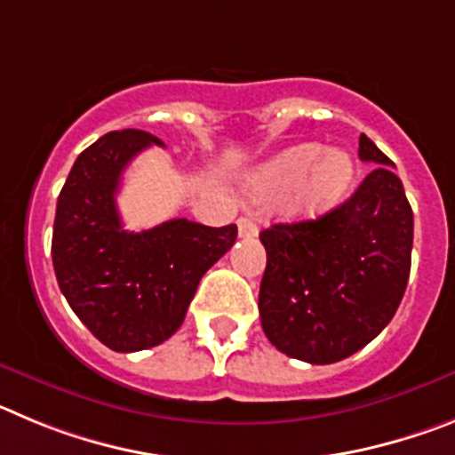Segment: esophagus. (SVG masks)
Masks as SVG:
<instances>
[{"label":"esophagus","instance_id":"1","mask_svg":"<svg viewBox=\"0 0 455 455\" xmlns=\"http://www.w3.org/2000/svg\"><path fill=\"white\" fill-rule=\"evenodd\" d=\"M236 225H239V236H243V239L257 236V223L252 219H248V216H241V219L236 220Z\"/></svg>","mask_w":455,"mask_h":455}]
</instances>
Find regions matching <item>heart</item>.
Listing matches in <instances>:
<instances>
[{
  "label": "heart",
  "instance_id": "heart-1",
  "mask_svg": "<svg viewBox=\"0 0 455 455\" xmlns=\"http://www.w3.org/2000/svg\"><path fill=\"white\" fill-rule=\"evenodd\" d=\"M353 159L344 150H325L300 143L271 156L248 175L246 198L255 204L284 201L296 216L323 214L347 193L353 180Z\"/></svg>",
  "mask_w": 455,
  "mask_h": 455
}]
</instances>
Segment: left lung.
<instances>
[{
    "label": "left lung",
    "mask_w": 455,
    "mask_h": 455,
    "mask_svg": "<svg viewBox=\"0 0 455 455\" xmlns=\"http://www.w3.org/2000/svg\"><path fill=\"white\" fill-rule=\"evenodd\" d=\"M357 155L376 168L347 203L259 235L267 248L264 335L277 351L309 364L339 363L367 347L408 287L415 219L403 184L369 136H360Z\"/></svg>",
    "instance_id": "left-lung-1"
}]
</instances>
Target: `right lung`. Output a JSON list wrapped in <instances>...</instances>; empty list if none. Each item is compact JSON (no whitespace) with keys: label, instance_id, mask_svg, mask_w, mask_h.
Returning a JSON list of instances; mask_svg holds the SVG:
<instances>
[{"label":"right lung","instance_id":"obj_1","mask_svg":"<svg viewBox=\"0 0 455 455\" xmlns=\"http://www.w3.org/2000/svg\"><path fill=\"white\" fill-rule=\"evenodd\" d=\"M148 146L140 130L108 132L77 156L56 203L52 262L72 312L104 347L146 351L182 325L200 277L230 251L236 225L172 219L127 232L116 193L127 164Z\"/></svg>","mask_w":455,"mask_h":455}]
</instances>
